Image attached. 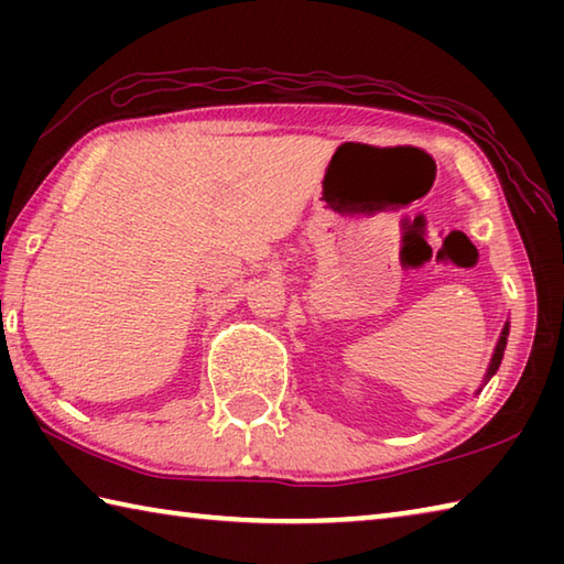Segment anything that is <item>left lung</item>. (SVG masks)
Listing matches in <instances>:
<instances>
[{
	"label": "left lung",
	"instance_id": "8db88e82",
	"mask_svg": "<svg viewBox=\"0 0 564 564\" xmlns=\"http://www.w3.org/2000/svg\"><path fill=\"white\" fill-rule=\"evenodd\" d=\"M508 336H510V321H505L502 333H500V338H498V346H495V350H492L488 373H485V378H482V386L488 383V380H490L495 373H498V368H500V362H502V356H505V346H508ZM477 393H480V390H477Z\"/></svg>",
	"mask_w": 564,
	"mask_h": 564
}]
</instances>
